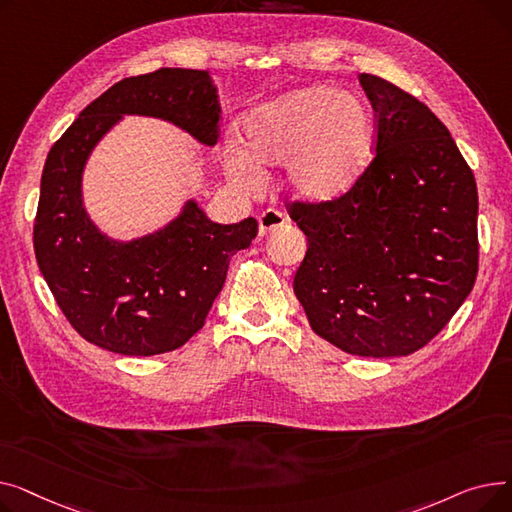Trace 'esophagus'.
Instances as JSON below:
<instances>
[{"label": "esophagus", "instance_id": "obj_1", "mask_svg": "<svg viewBox=\"0 0 512 512\" xmlns=\"http://www.w3.org/2000/svg\"><path fill=\"white\" fill-rule=\"evenodd\" d=\"M284 222H286V218H284L282 211L272 209V207L265 209L263 213H259V236L274 232L276 228L284 226Z\"/></svg>", "mask_w": 512, "mask_h": 512}]
</instances>
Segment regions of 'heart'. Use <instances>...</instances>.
Returning a JSON list of instances; mask_svg holds the SVG:
<instances>
[{"label":"heart","mask_w":512,"mask_h":512,"mask_svg":"<svg viewBox=\"0 0 512 512\" xmlns=\"http://www.w3.org/2000/svg\"><path fill=\"white\" fill-rule=\"evenodd\" d=\"M375 122L369 107L328 85L305 87L253 110L245 120L246 153L224 147V170L240 184L263 180V166L290 161L292 191L307 201H330L365 172L373 147Z\"/></svg>","instance_id":"b5f03b06"}]
</instances>
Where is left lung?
Wrapping results in <instances>:
<instances>
[{"label":"left lung","mask_w":512,"mask_h":512,"mask_svg":"<svg viewBox=\"0 0 512 512\" xmlns=\"http://www.w3.org/2000/svg\"><path fill=\"white\" fill-rule=\"evenodd\" d=\"M373 107V157L351 191L286 201L307 236L294 294L311 330L359 357H407L473 290L477 184L448 128L388 80L359 74Z\"/></svg>","instance_id":"left-lung-1"}]
</instances>
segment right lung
<instances>
[{"instance_id":"add662e5","label":"right lung","mask_w":512,"mask_h":512,"mask_svg":"<svg viewBox=\"0 0 512 512\" xmlns=\"http://www.w3.org/2000/svg\"><path fill=\"white\" fill-rule=\"evenodd\" d=\"M122 114L174 122L205 145L220 139L222 110L203 70L159 68L130 76L89 103L53 143L35 215L39 270L70 326L87 342L128 357L170 353L205 324L230 257L251 245L257 220L213 224L188 203L168 228L141 240L99 234L80 199V174Z\"/></svg>"}]
</instances>
